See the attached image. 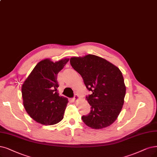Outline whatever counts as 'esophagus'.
Returning <instances> with one entry per match:
<instances>
[{
	"mask_svg": "<svg viewBox=\"0 0 157 157\" xmlns=\"http://www.w3.org/2000/svg\"><path fill=\"white\" fill-rule=\"evenodd\" d=\"M79 96L78 94H75V96L73 98V100H74V101H77L79 99Z\"/></svg>",
	"mask_w": 157,
	"mask_h": 157,
	"instance_id": "esophagus-1",
	"label": "esophagus"
}]
</instances>
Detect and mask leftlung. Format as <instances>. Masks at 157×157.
I'll list each match as a JSON object with an SVG mask.
<instances>
[{
	"mask_svg": "<svg viewBox=\"0 0 157 157\" xmlns=\"http://www.w3.org/2000/svg\"><path fill=\"white\" fill-rule=\"evenodd\" d=\"M71 65L83 79L91 94L86 100L91 106L89 114L82 117L91 128L101 129L111 125L122 109L126 87L120 70L94 55L71 57Z\"/></svg>",
	"mask_w": 157,
	"mask_h": 157,
	"instance_id": "left-lung-1",
	"label": "left lung"
}]
</instances>
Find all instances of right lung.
<instances>
[{"mask_svg": "<svg viewBox=\"0 0 157 157\" xmlns=\"http://www.w3.org/2000/svg\"><path fill=\"white\" fill-rule=\"evenodd\" d=\"M69 59L54 63L50 59L40 61L22 85L23 105L29 116L43 125H54L64 117L68 99L60 96L57 75Z\"/></svg>", "mask_w": 157, "mask_h": 157, "instance_id": "add662e5", "label": "right lung"}]
</instances>
